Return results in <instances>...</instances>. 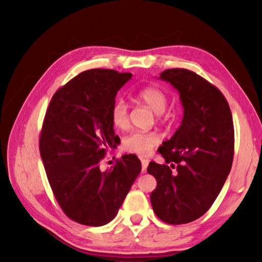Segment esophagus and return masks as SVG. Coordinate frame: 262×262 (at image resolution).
I'll use <instances>...</instances> for the list:
<instances>
[{
  "mask_svg": "<svg viewBox=\"0 0 262 262\" xmlns=\"http://www.w3.org/2000/svg\"><path fill=\"white\" fill-rule=\"evenodd\" d=\"M141 163H142V172H143V173H145V172H147V167L149 165V161H148V159L142 158L141 159Z\"/></svg>",
  "mask_w": 262,
  "mask_h": 262,
  "instance_id": "obj_1",
  "label": "esophagus"
}]
</instances>
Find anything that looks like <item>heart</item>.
Wrapping results in <instances>:
<instances>
[{
    "label": "heart",
    "mask_w": 262,
    "mask_h": 262,
    "mask_svg": "<svg viewBox=\"0 0 262 262\" xmlns=\"http://www.w3.org/2000/svg\"><path fill=\"white\" fill-rule=\"evenodd\" d=\"M136 98L148 105L154 112L163 113L167 106V97L162 89L157 86H145L137 91ZM111 123L118 129H125L128 126L127 105L122 99L115 100L110 110ZM159 142V137L152 132H133L123 137L122 149L125 151L147 156L152 151Z\"/></svg>",
    "instance_id": "obj_1"
}]
</instances>
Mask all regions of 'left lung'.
I'll list each match as a JSON object with an SVG mask.
<instances>
[{"label":"left lung","instance_id":"left-lung-1","mask_svg":"<svg viewBox=\"0 0 262 262\" xmlns=\"http://www.w3.org/2000/svg\"><path fill=\"white\" fill-rule=\"evenodd\" d=\"M159 78L178 90L184 118L158 148L165 164H149L148 172L157 180L150 201L159 220L186 224L209 210L231 170L232 114L219 89L194 72L166 69Z\"/></svg>","mask_w":262,"mask_h":262}]
</instances>
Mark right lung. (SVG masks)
I'll return each mask as SVG.
<instances>
[{
	"label": "right lung",
	"mask_w": 262,
	"mask_h": 262,
	"mask_svg": "<svg viewBox=\"0 0 262 262\" xmlns=\"http://www.w3.org/2000/svg\"><path fill=\"white\" fill-rule=\"evenodd\" d=\"M130 78L112 69L85 70L61 86L47 107L39 139L43 167L61 209L79 224L112 221L141 172L135 155L117 159L108 171L99 168L108 148L120 142L110 110Z\"/></svg>",
	"instance_id": "obj_1"
}]
</instances>
